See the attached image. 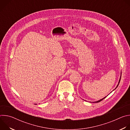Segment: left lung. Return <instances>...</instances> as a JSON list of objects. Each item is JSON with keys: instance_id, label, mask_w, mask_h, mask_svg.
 I'll return each mask as SVG.
<instances>
[{"instance_id": "1", "label": "left lung", "mask_w": 130, "mask_h": 130, "mask_svg": "<svg viewBox=\"0 0 130 130\" xmlns=\"http://www.w3.org/2000/svg\"><path fill=\"white\" fill-rule=\"evenodd\" d=\"M121 76H120V79H119V82H118V85H117V86H116V87L115 88V89L118 87V85H119V83H120V79H121ZM106 97H105L104 98H102V99H100V100H98V101H96V102H100L101 101H102V100H103Z\"/></svg>"}]
</instances>
